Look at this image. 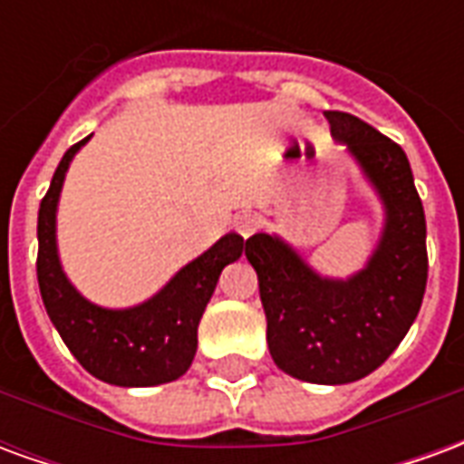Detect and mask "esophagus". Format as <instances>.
<instances>
[{"label": "esophagus", "mask_w": 464, "mask_h": 464, "mask_svg": "<svg viewBox=\"0 0 464 464\" xmlns=\"http://www.w3.org/2000/svg\"><path fill=\"white\" fill-rule=\"evenodd\" d=\"M233 226H236V231L241 233L243 238H248V236H253V233L261 228V218L251 211L238 213V216H236V221H233Z\"/></svg>", "instance_id": "esophagus-1"}]
</instances>
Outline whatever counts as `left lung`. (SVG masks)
Instances as JSON below:
<instances>
[{"label":"left lung","instance_id":"8db88e82","mask_svg":"<svg viewBox=\"0 0 464 464\" xmlns=\"http://www.w3.org/2000/svg\"><path fill=\"white\" fill-rule=\"evenodd\" d=\"M325 119L382 203L375 251L348 278L318 273L276 233L251 236L246 258L258 276L273 362L305 382L345 385L380 368L418 318L428 283L425 211L398 143L358 116Z\"/></svg>","mask_w":464,"mask_h":464}]
</instances>
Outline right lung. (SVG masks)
I'll use <instances>...</instances> for the list:
<instances>
[{"mask_svg": "<svg viewBox=\"0 0 464 464\" xmlns=\"http://www.w3.org/2000/svg\"><path fill=\"white\" fill-rule=\"evenodd\" d=\"M89 139L92 136L64 153L39 206L36 278L42 301L66 348L94 378L119 388L163 385L179 380L191 368L198 348L201 315L223 268L241 258L243 238L238 233H226L139 305L104 308L86 301L66 278L59 261L56 208L69 163Z\"/></svg>", "mask_w": 464, "mask_h": 464, "instance_id": "right-lung-1", "label": "right lung"}]
</instances>
